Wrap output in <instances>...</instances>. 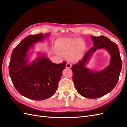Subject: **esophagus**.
<instances>
[{"label": "esophagus", "instance_id": "1", "mask_svg": "<svg viewBox=\"0 0 127 127\" xmlns=\"http://www.w3.org/2000/svg\"><path fill=\"white\" fill-rule=\"evenodd\" d=\"M71 67V64H70V61H67V63L66 64V67L67 68H70Z\"/></svg>", "mask_w": 127, "mask_h": 127}]
</instances>
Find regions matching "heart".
<instances>
[{
	"instance_id": "heart-1",
	"label": "heart",
	"mask_w": 127,
	"mask_h": 127,
	"mask_svg": "<svg viewBox=\"0 0 127 127\" xmlns=\"http://www.w3.org/2000/svg\"><path fill=\"white\" fill-rule=\"evenodd\" d=\"M56 49L60 54L65 56L71 54L72 59L77 60L82 56L85 47L81 40L67 38L58 40Z\"/></svg>"
}]
</instances>
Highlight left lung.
Wrapping results in <instances>:
<instances>
[{"instance_id": "1", "label": "left lung", "mask_w": 127, "mask_h": 127, "mask_svg": "<svg viewBox=\"0 0 127 127\" xmlns=\"http://www.w3.org/2000/svg\"><path fill=\"white\" fill-rule=\"evenodd\" d=\"M93 47L88 50L78 64L71 67L72 80L78 93L88 98H97L107 94L116 86L122 68V60L118 45L105 36H91ZM104 48L111 58L109 66L102 71L94 72L85 67L92 53L97 48Z\"/></svg>"}]
</instances>
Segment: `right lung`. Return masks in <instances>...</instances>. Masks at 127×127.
I'll return each mask as SVG.
<instances>
[{"mask_svg":"<svg viewBox=\"0 0 127 127\" xmlns=\"http://www.w3.org/2000/svg\"><path fill=\"white\" fill-rule=\"evenodd\" d=\"M48 34H47V35ZM44 38L42 34L27 36L12 52L9 72L18 93L34 100H43L54 95L67 62L56 64L44 55L28 65L26 58L29 49Z\"/></svg>","mask_w":127,"mask_h":127,"instance_id":"1","label":"right lung"}]
</instances>
